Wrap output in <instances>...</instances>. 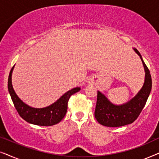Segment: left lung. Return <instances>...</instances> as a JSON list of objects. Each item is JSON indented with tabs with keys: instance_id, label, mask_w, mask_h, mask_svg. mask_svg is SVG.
I'll return each instance as SVG.
<instances>
[{
	"instance_id": "obj_1",
	"label": "left lung",
	"mask_w": 159,
	"mask_h": 159,
	"mask_svg": "<svg viewBox=\"0 0 159 159\" xmlns=\"http://www.w3.org/2000/svg\"><path fill=\"white\" fill-rule=\"evenodd\" d=\"M140 56L145 69V82L135 96L127 103L121 105L112 103L104 94L98 91L97 103L95 110V117L101 125L109 127H121L134 122L142 111L151 93L152 80L151 73L140 52L133 48Z\"/></svg>"
}]
</instances>
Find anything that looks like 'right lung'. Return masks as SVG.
I'll return each mask as SVG.
<instances>
[{
	"label": "right lung",
	"mask_w": 159,
	"mask_h": 159,
	"mask_svg": "<svg viewBox=\"0 0 159 159\" xmlns=\"http://www.w3.org/2000/svg\"><path fill=\"white\" fill-rule=\"evenodd\" d=\"M14 66L11 69L8 76V89L15 108L20 116L27 122L39 126H52L59 123L66 114L69 98L79 92L80 88L77 87L67 91L59 99L46 107L40 108L31 107L19 98L13 88L11 76Z\"/></svg>",
	"instance_id": "obj_1"
}]
</instances>
